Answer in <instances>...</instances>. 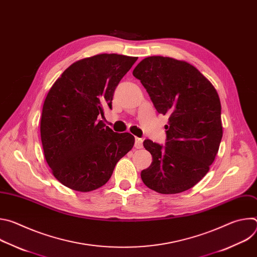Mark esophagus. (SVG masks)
Wrapping results in <instances>:
<instances>
[{
    "label": "esophagus",
    "instance_id": "esophagus-1",
    "mask_svg": "<svg viewBox=\"0 0 257 257\" xmlns=\"http://www.w3.org/2000/svg\"><path fill=\"white\" fill-rule=\"evenodd\" d=\"M134 146H135V149H137V150L142 149L143 148V139L136 137L135 138V145Z\"/></svg>",
    "mask_w": 257,
    "mask_h": 257
}]
</instances>
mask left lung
Masks as SVG:
<instances>
[{
    "label": "left lung",
    "instance_id": "8db88e82",
    "mask_svg": "<svg viewBox=\"0 0 257 257\" xmlns=\"http://www.w3.org/2000/svg\"><path fill=\"white\" fill-rule=\"evenodd\" d=\"M160 114L168 115L166 146L146 139L152 165L144 184L162 194L192 188L207 174L223 137L218 94L191 64L170 57L143 59L133 70Z\"/></svg>",
    "mask_w": 257,
    "mask_h": 257
}]
</instances>
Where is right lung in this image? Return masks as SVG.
<instances>
[{
  "label": "right lung",
  "mask_w": 257,
  "mask_h": 257,
  "mask_svg": "<svg viewBox=\"0 0 257 257\" xmlns=\"http://www.w3.org/2000/svg\"><path fill=\"white\" fill-rule=\"evenodd\" d=\"M137 57L100 54L69 66L49 90L41 118L44 155L54 177L72 190L89 192L111 178L132 150L134 136L116 133L99 117Z\"/></svg>",
  "instance_id": "obj_1"
}]
</instances>
